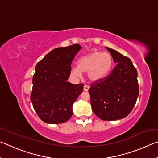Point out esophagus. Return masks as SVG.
<instances>
[{
  "label": "esophagus",
  "instance_id": "esophagus-1",
  "mask_svg": "<svg viewBox=\"0 0 158 158\" xmlns=\"http://www.w3.org/2000/svg\"><path fill=\"white\" fill-rule=\"evenodd\" d=\"M89 85H85L84 86V91H88V90H89Z\"/></svg>",
  "mask_w": 158,
  "mask_h": 158
}]
</instances>
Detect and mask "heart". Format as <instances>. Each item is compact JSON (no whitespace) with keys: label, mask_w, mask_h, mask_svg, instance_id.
<instances>
[{"label":"heart","mask_w":158,"mask_h":158,"mask_svg":"<svg viewBox=\"0 0 158 158\" xmlns=\"http://www.w3.org/2000/svg\"><path fill=\"white\" fill-rule=\"evenodd\" d=\"M113 59L110 53L94 52L80 57L77 67L71 69L70 74L75 77H81L82 73H87L91 82H98L105 79L111 71Z\"/></svg>","instance_id":"heart-1"}]
</instances>
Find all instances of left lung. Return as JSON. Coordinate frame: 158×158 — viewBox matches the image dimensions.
Listing matches in <instances>:
<instances>
[{"mask_svg": "<svg viewBox=\"0 0 158 158\" xmlns=\"http://www.w3.org/2000/svg\"><path fill=\"white\" fill-rule=\"evenodd\" d=\"M116 65L108 77L89 89L92 110L103 121L126 117L135 105L139 93L137 71L129 58L106 47Z\"/></svg>", "mask_w": 158, "mask_h": 158, "instance_id": "obj_1", "label": "left lung"}]
</instances>
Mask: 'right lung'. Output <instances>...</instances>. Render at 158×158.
Masks as SVG:
<instances>
[{
  "mask_svg": "<svg viewBox=\"0 0 158 158\" xmlns=\"http://www.w3.org/2000/svg\"><path fill=\"white\" fill-rule=\"evenodd\" d=\"M81 48L78 44L56 48L37 63L31 100L44 123H63L73 116V105L84 85L73 84L67 80L74 56Z\"/></svg>",
  "mask_w": 158,
  "mask_h": 158,
  "instance_id": "obj_1",
  "label": "right lung"
}]
</instances>
